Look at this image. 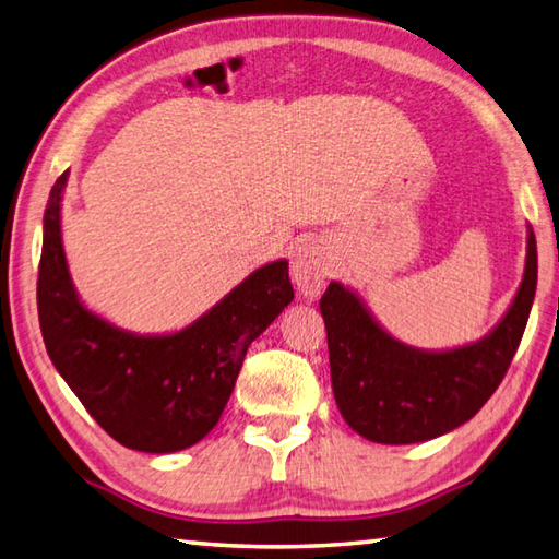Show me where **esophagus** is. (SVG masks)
<instances>
[{"label": "esophagus", "instance_id": "1", "mask_svg": "<svg viewBox=\"0 0 559 559\" xmlns=\"http://www.w3.org/2000/svg\"><path fill=\"white\" fill-rule=\"evenodd\" d=\"M290 273L298 290L307 295V298H314V295H319V290L324 288V283L331 273V261H329L326 249L314 240L302 242L298 247V254L293 259Z\"/></svg>", "mask_w": 559, "mask_h": 559}]
</instances>
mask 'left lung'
Masks as SVG:
<instances>
[{
  "label": "left lung",
  "instance_id": "left-lung-1",
  "mask_svg": "<svg viewBox=\"0 0 559 559\" xmlns=\"http://www.w3.org/2000/svg\"><path fill=\"white\" fill-rule=\"evenodd\" d=\"M536 283L538 249L528 228L524 278L490 334L451 350H420L386 334L358 295L331 281L319 310L343 420L379 444L427 442L468 423L507 374L524 336Z\"/></svg>",
  "mask_w": 559,
  "mask_h": 559
}]
</instances>
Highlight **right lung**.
I'll list each match as a JSON object with an SVG mask.
<instances>
[{
	"label": "right lung",
	"mask_w": 559,
	"mask_h": 559,
	"mask_svg": "<svg viewBox=\"0 0 559 559\" xmlns=\"http://www.w3.org/2000/svg\"><path fill=\"white\" fill-rule=\"evenodd\" d=\"M55 182L43 218L38 317L47 355L69 389L117 442L173 454L204 439L228 403L247 348L295 298L288 261L257 269L175 334H134L79 300L62 245Z\"/></svg>",
	"instance_id": "add662e5"
}]
</instances>
